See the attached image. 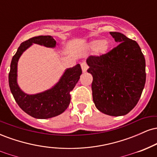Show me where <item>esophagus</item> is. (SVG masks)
<instances>
[{
	"mask_svg": "<svg viewBox=\"0 0 157 157\" xmlns=\"http://www.w3.org/2000/svg\"><path fill=\"white\" fill-rule=\"evenodd\" d=\"M81 68H82V71H83V72H86L89 67H88V65L86 62H82V63H81Z\"/></svg>",
	"mask_w": 157,
	"mask_h": 157,
	"instance_id": "34e87169",
	"label": "esophagus"
}]
</instances>
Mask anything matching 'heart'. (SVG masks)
<instances>
[{
	"mask_svg": "<svg viewBox=\"0 0 157 157\" xmlns=\"http://www.w3.org/2000/svg\"><path fill=\"white\" fill-rule=\"evenodd\" d=\"M89 47L92 49H96V52L98 55H102L109 51V44L107 40H93L89 43Z\"/></svg>",
	"mask_w": 157,
	"mask_h": 157,
	"instance_id": "heart-1",
	"label": "heart"
}]
</instances>
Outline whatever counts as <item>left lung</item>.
<instances>
[{
  "label": "left lung",
  "instance_id": "8db88e82",
  "mask_svg": "<svg viewBox=\"0 0 157 157\" xmlns=\"http://www.w3.org/2000/svg\"><path fill=\"white\" fill-rule=\"evenodd\" d=\"M117 46L105 55L86 60L91 74L93 101L97 109L110 116L127 114L140 100L145 87V60L135 40L111 32Z\"/></svg>",
  "mask_w": 157,
  "mask_h": 157
}]
</instances>
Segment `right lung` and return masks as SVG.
<instances>
[{
	"instance_id": "1",
	"label": "right lung",
	"mask_w": 157,
	"mask_h": 157,
	"mask_svg": "<svg viewBox=\"0 0 157 157\" xmlns=\"http://www.w3.org/2000/svg\"><path fill=\"white\" fill-rule=\"evenodd\" d=\"M33 44L54 48L56 46V41L52 36L41 35L23 42L11 62L9 85L16 102L23 111L37 119L54 117L62 113L69 105L70 92L78 82L82 69L80 64L68 68L59 82L51 89L36 94H27L21 91L17 82V61L23 52Z\"/></svg>"
}]
</instances>
